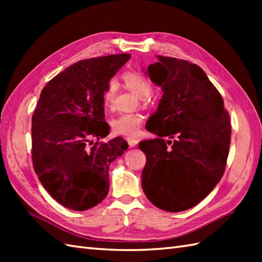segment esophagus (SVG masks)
Masks as SVG:
<instances>
[{
	"label": "esophagus",
	"instance_id": "1",
	"mask_svg": "<svg viewBox=\"0 0 262 262\" xmlns=\"http://www.w3.org/2000/svg\"><path fill=\"white\" fill-rule=\"evenodd\" d=\"M127 143L129 147H135L138 144V141L135 140V138H127Z\"/></svg>",
	"mask_w": 262,
	"mask_h": 262
}]
</instances>
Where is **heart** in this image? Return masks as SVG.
Segmentation results:
<instances>
[{"mask_svg": "<svg viewBox=\"0 0 262 262\" xmlns=\"http://www.w3.org/2000/svg\"><path fill=\"white\" fill-rule=\"evenodd\" d=\"M122 81L128 90L134 92L137 97L141 98V101L144 104H147L151 101L153 84L147 76L141 72H128L122 76ZM117 89H118V84L115 80H110L105 84L102 92V102L105 110H114ZM144 119L145 117L141 113L122 114L111 120V129L116 135L136 137L140 135Z\"/></svg>", "mask_w": 262, "mask_h": 262, "instance_id": "obj_1", "label": "heart"}]
</instances>
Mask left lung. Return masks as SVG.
Returning a JSON list of instances; mask_svg holds the SVG:
<instances>
[{
  "instance_id": "left-lung-1",
  "label": "left lung",
  "mask_w": 262,
  "mask_h": 262,
  "mask_svg": "<svg viewBox=\"0 0 262 262\" xmlns=\"http://www.w3.org/2000/svg\"><path fill=\"white\" fill-rule=\"evenodd\" d=\"M147 74L162 88L163 96L148 119L147 129L158 137L140 143L146 155L143 190L158 208L187 210L202 202L224 174L230 116L221 93L198 65L158 56Z\"/></svg>"
}]
</instances>
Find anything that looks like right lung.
I'll use <instances>...</instances> for the list:
<instances>
[{
	"mask_svg": "<svg viewBox=\"0 0 262 262\" xmlns=\"http://www.w3.org/2000/svg\"><path fill=\"white\" fill-rule=\"evenodd\" d=\"M129 58L117 54L80 60L40 93L31 120L32 164L42 187L66 208L81 211L101 203L109 191V165L128 148L121 137L88 144L109 134L102 92Z\"/></svg>",
	"mask_w": 262,
	"mask_h": 262,
	"instance_id": "obj_1",
	"label": "right lung"
}]
</instances>
